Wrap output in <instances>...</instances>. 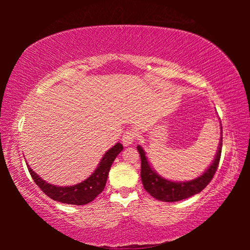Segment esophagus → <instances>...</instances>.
Listing matches in <instances>:
<instances>
[{"instance_id":"34e87169","label":"esophagus","mask_w":250,"mask_h":250,"mask_svg":"<svg viewBox=\"0 0 250 250\" xmlns=\"http://www.w3.org/2000/svg\"><path fill=\"white\" fill-rule=\"evenodd\" d=\"M135 140V132L133 130H126L122 134V138H121V141H122V145L125 146H131Z\"/></svg>"}]
</instances>
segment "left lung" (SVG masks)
<instances>
[{
    "label": "left lung",
    "mask_w": 250,
    "mask_h": 250,
    "mask_svg": "<svg viewBox=\"0 0 250 250\" xmlns=\"http://www.w3.org/2000/svg\"><path fill=\"white\" fill-rule=\"evenodd\" d=\"M222 146L223 134L218 145L217 153L215 155V160L201 176L188 182H172L160 176L158 173L152 170V167L146 160L145 151H143L140 146H138L137 149L141 158V180L143 188L151 196L162 202H179L198 194L208 185L211 179L214 177V174L217 171L222 154Z\"/></svg>",
    "instance_id": "1"
}]
</instances>
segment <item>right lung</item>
I'll return each mask as SVG.
<instances>
[{
	"label": "right lung",
	"instance_id": "add662e5",
	"mask_svg": "<svg viewBox=\"0 0 250 250\" xmlns=\"http://www.w3.org/2000/svg\"><path fill=\"white\" fill-rule=\"evenodd\" d=\"M122 149H124V146L121 143H117L116 146H113L111 149L105 152L95 172L87 180L73 186H64L62 188V186L49 184L42 180L35 172H33L29 166H27V167L36 185L52 200L64 203V204L84 205L94 201L104 191L110 167H111L112 162Z\"/></svg>",
	"mask_w": 250,
	"mask_h": 250
}]
</instances>
